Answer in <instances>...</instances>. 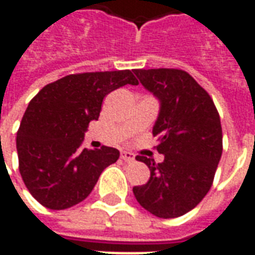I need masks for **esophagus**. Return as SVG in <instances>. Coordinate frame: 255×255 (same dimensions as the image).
<instances>
[{
  "label": "esophagus",
  "mask_w": 255,
  "mask_h": 255,
  "mask_svg": "<svg viewBox=\"0 0 255 255\" xmlns=\"http://www.w3.org/2000/svg\"><path fill=\"white\" fill-rule=\"evenodd\" d=\"M120 157H122V160H124L126 162H132L135 160V155L132 153H129V151H122L120 153Z\"/></svg>",
  "instance_id": "1"
}]
</instances>
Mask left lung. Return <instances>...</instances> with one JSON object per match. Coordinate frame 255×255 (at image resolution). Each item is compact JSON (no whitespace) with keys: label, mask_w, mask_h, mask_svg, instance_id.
<instances>
[{"label":"left lung","mask_w":255,"mask_h":255,"mask_svg":"<svg viewBox=\"0 0 255 255\" xmlns=\"http://www.w3.org/2000/svg\"><path fill=\"white\" fill-rule=\"evenodd\" d=\"M144 89L160 101L153 135L164 161L138 155L150 169L149 182L135 186L139 205L160 219L183 216L212 187L223 153V131L213 100L190 73L173 68L133 69Z\"/></svg>","instance_id":"1"}]
</instances>
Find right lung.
I'll list each match as a JSON object with an SVG mask.
<instances>
[{
    "mask_svg": "<svg viewBox=\"0 0 255 255\" xmlns=\"http://www.w3.org/2000/svg\"><path fill=\"white\" fill-rule=\"evenodd\" d=\"M126 84H138L129 69L75 73L46 84L30 101L16 136L19 171L45 208L63 210L82 202L102 171L119 160L115 147L82 149V142L104 98Z\"/></svg>",
    "mask_w": 255,
    "mask_h": 255,
    "instance_id": "obj_1",
    "label": "right lung"
}]
</instances>
